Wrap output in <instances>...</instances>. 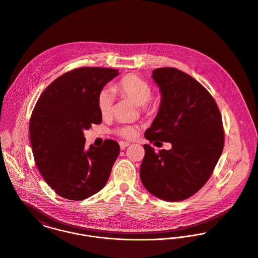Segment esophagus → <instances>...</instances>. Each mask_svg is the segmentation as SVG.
<instances>
[{"instance_id": "34e87169", "label": "esophagus", "mask_w": 258, "mask_h": 258, "mask_svg": "<svg viewBox=\"0 0 258 258\" xmlns=\"http://www.w3.org/2000/svg\"><path fill=\"white\" fill-rule=\"evenodd\" d=\"M130 144H131V143H126V142H120V143H119V146H120V149H121V150L125 149V148H126V147H127V146L130 145Z\"/></svg>"}]
</instances>
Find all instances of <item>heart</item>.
Listing matches in <instances>:
<instances>
[{
  "label": "heart",
  "mask_w": 258,
  "mask_h": 258,
  "mask_svg": "<svg viewBox=\"0 0 258 258\" xmlns=\"http://www.w3.org/2000/svg\"><path fill=\"white\" fill-rule=\"evenodd\" d=\"M113 91L123 98H127L140 105L141 110L146 115H153L159 108L158 100L151 95L150 84L136 74H126L113 86ZM113 95L110 90L104 89L98 96V109L103 117H108L113 112ZM115 134L123 139H133L137 134V127L131 124L115 128Z\"/></svg>",
  "instance_id": "heart-1"
}]
</instances>
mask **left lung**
<instances>
[{
    "label": "left lung",
    "instance_id": "1",
    "mask_svg": "<svg viewBox=\"0 0 258 258\" xmlns=\"http://www.w3.org/2000/svg\"><path fill=\"white\" fill-rule=\"evenodd\" d=\"M152 78L162 99L144 137L170 143V150L144 144L141 179L152 195L169 202L185 200L206 184L223 152L225 132L219 107L209 91L173 67L156 68Z\"/></svg>",
    "mask_w": 258,
    "mask_h": 258
}]
</instances>
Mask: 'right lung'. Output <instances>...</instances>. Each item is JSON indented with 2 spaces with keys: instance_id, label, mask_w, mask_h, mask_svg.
Returning a JSON list of instances; mask_svg holds the SVG:
<instances>
[{
  "instance_id": "obj_1",
  "label": "right lung",
  "mask_w": 258,
  "mask_h": 258,
  "mask_svg": "<svg viewBox=\"0 0 258 258\" xmlns=\"http://www.w3.org/2000/svg\"><path fill=\"white\" fill-rule=\"evenodd\" d=\"M117 74V69L104 67L73 69L47 87L34 106L29 120L34 161L60 197L84 200L102 190L110 177L118 143L106 140L86 149L83 131L101 123L98 96Z\"/></svg>"
}]
</instances>
